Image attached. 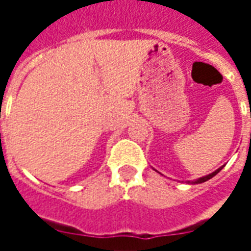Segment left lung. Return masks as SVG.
<instances>
[{
	"label": "left lung",
	"mask_w": 251,
	"mask_h": 251,
	"mask_svg": "<svg viewBox=\"0 0 251 251\" xmlns=\"http://www.w3.org/2000/svg\"><path fill=\"white\" fill-rule=\"evenodd\" d=\"M222 168H223V167H222ZM222 168L216 169L215 172H212V174L207 175V176H204V177H200V179H198V180H196V181H192V183H196V184H199V183H204V181H207V180H210L211 177H214V176H215V175L218 174V172H221Z\"/></svg>",
	"instance_id": "left-lung-1"
}]
</instances>
